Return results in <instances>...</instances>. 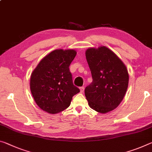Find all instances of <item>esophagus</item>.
<instances>
[{
	"label": "esophagus",
	"instance_id": "1",
	"mask_svg": "<svg viewBox=\"0 0 152 152\" xmlns=\"http://www.w3.org/2000/svg\"><path fill=\"white\" fill-rule=\"evenodd\" d=\"M84 90H85V87H84V86H82V87H80V93H83L84 92Z\"/></svg>",
	"mask_w": 152,
	"mask_h": 152
}]
</instances>
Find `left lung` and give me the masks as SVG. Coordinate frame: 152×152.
I'll list each match as a JSON object with an SVG mask.
<instances>
[{"instance_id": "8db88e82", "label": "left lung", "mask_w": 152, "mask_h": 152, "mask_svg": "<svg viewBox=\"0 0 152 152\" xmlns=\"http://www.w3.org/2000/svg\"><path fill=\"white\" fill-rule=\"evenodd\" d=\"M85 55L93 78L85 90L86 99L91 108L106 114L118 106L126 94L129 80L126 66L105 46L88 48Z\"/></svg>"}]
</instances>
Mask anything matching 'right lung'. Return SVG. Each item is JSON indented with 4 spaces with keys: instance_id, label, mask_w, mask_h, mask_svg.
I'll use <instances>...</instances> for the list:
<instances>
[{
    "instance_id": "1",
    "label": "right lung",
    "mask_w": 152,
    "mask_h": 152,
    "mask_svg": "<svg viewBox=\"0 0 152 152\" xmlns=\"http://www.w3.org/2000/svg\"><path fill=\"white\" fill-rule=\"evenodd\" d=\"M76 55L74 49H56L40 60L30 76L34 99L42 110L55 114L69 106L80 92L73 85L69 66Z\"/></svg>"
}]
</instances>
